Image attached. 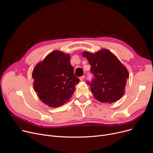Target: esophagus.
I'll use <instances>...</instances> for the list:
<instances>
[{"label":"esophagus","instance_id":"obj_1","mask_svg":"<svg viewBox=\"0 0 153 153\" xmlns=\"http://www.w3.org/2000/svg\"><path fill=\"white\" fill-rule=\"evenodd\" d=\"M80 80H81V81H84V76H81V77H80Z\"/></svg>","mask_w":153,"mask_h":153}]
</instances>
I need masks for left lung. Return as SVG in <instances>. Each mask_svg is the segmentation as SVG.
Here are the masks:
<instances>
[{"instance_id": "left-lung-1", "label": "left lung", "mask_w": 153, "mask_h": 153, "mask_svg": "<svg viewBox=\"0 0 153 153\" xmlns=\"http://www.w3.org/2000/svg\"><path fill=\"white\" fill-rule=\"evenodd\" d=\"M91 66V71L94 78L91 86L94 97L102 103H111L122 98L129 73L126 67L111 52L103 49L95 53L84 51Z\"/></svg>"}]
</instances>
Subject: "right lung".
Returning a JSON list of instances; mask_svg holds the SVG:
<instances>
[{
	"mask_svg": "<svg viewBox=\"0 0 153 153\" xmlns=\"http://www.w3.org/2000/svg\"><path fill=\"white\" fill-rule=\"evenodd\" d=\"M73 72L70 54L58 50L50 53L32 72L38 98L50 107L63 105L71 98L79 82Z\"/></svg>",
	"mask_w": 153,
	"mask_h": 153,
	"instance_id": "1",
	"label": "right lung"
}]
</instances>
